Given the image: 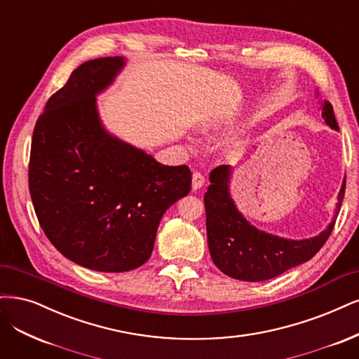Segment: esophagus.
Here are the masks:
<instances>
[{
    "label": "esophagus",
    "instance_id": "esophagus-1",
    "mask_svg": "<svg viewBox=\"0 0 359 359\" xmlns=\"http://www.w3.org/2000/svg\"><path fill=\"white\" fill-rule=\"evenodd\" d=\"M203 184H205V177L201 174V172H193V177H191L193 190H199Z\"/></svg>",
    "mask_w": 359,
    "mask_h": 359
}]
</instances>
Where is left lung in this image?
Returning <instances> with one entry per match:
<instances>
[{
    "mask_svg": "<svg viewBox=\"0 0 359 359\" xmlns=\"http://www.w3.org/2000/svg\"><path fill=\"white\" fill-rule=\"evenodd\" d=\"M323 117L331 129L339 130L334 109L327 101L323 105ZM230 175L231 166L215 168L209 174L211 185L203 197L209 252L222 273L239 280H267L309 262L323 248L334 229L344 197L346 180L341 184L337 211L330 226L315 238L292 241L258 230L243 218L230 197Z\"/></svg>",
    "mask_w": 359,
    "mask_h": 359,
    "instance_id": "8db88e82",
    "label": "left lung"
}]
</instances>
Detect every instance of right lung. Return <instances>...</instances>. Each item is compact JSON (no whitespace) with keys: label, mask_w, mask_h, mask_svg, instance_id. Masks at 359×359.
<instances>
[{"label":"right lung","mask_w":359,"mask_h":359,"mask_svg":"<svg viewBox=\"0 0 359 359\" xmlns=\"http://www.w3.org/2000/svg\"><path fill=\"white\" fill-rule=\"evenodd\" d=\"M125 67L121 56L88 60L53 93L35 123L29 193L36 218L71 262L108 273L142 266L169 206L191 189V172L166 166L109 135L96 109Z\"/></svg>","instance_id":"add662e5"}]
</instances>
